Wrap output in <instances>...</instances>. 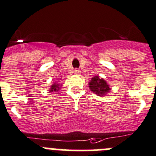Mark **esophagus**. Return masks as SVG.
<instances>
[{"label":"esophagus","instance_id":"1","mask_svg":"<svg viewBox=\"0 0 156 156\" xmlns=\"http://www.w3.org/2000/svg\"><path fill=\"white\" fill-rule=\"evenodd\" d=\"M74 73H75V75H80L81 71H80L79 69H75V70L74 71Z\"/></svg>","mask_w":156,"mask_h":156}]
</instances>
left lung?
Listing matches in <instances>:
<instances>
[{
    "instance_id": "left-lung-1",
    "label": "left lung",
    "mask_w": 156,
    "mask_h": 156,
    "mask_svg": "<svg viewBox=\"0 0 156 156\" xmlns=\"http://www.w3.org/2000/svg\"><path fill=\"white\" fill-rule=\"evenodd\" d=\"M88 85L90 90L98 96H104L110 90L107 81L103 78H99V76H94L92 78Z\"/></svg>"
}]
</instances>
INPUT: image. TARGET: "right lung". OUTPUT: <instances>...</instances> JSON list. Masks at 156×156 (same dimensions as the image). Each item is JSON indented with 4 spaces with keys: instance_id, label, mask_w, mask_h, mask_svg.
I'll return each instance as SVG.
<instances>
[{
    "instance_id": "obj_1",
    "label": "right lung",
    "mask_w": 156,
    "mask_h": 156,
    "mask_svg": "<svg viewBox=\"0 0 156 156\" xmlns=\"http://www.w3.org/2000/svg\"><path fill=\"white\" fill-rule=\"evenodd\" d=\"M60 87H61L58 85V84H56V81H55V83H54V84L50 87L49 90L52 92H56V91H58V90H59Z\"/></svg>"
}]
</instances>
